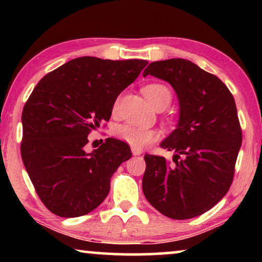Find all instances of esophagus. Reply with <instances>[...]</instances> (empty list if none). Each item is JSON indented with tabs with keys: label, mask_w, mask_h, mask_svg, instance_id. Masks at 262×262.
Masks as SVG:
<instances>
[{
	"label": "esophagus",
	"mask_w": 262,
	"mask_h": 262,
	"mask_svg": "<svg viewBox=\"0 0 262 262\" xmlns=\"http://www.w3.org/2000/svg\"><path fill=\"white\" fill-rule=\"evenodd\" d=\"M131 151H132V154H134L135 156H138V155H141V154L143 152L141 149H138V148H135V146H131Z\"/></svg>",
	"instance_id": "34e87169"
}]
</instances>
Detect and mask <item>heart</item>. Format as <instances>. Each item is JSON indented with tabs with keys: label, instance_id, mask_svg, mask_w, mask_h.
<instances>
[{
	"label": "heart",
	"instance_id": "b5f03b06",
	"mask_svg": "<svg viewBox=\"0 0 262 262\" xmlns=\"http://www.w3.org/2000/svg\"><path fill=\"white\" fill-rule=\"evenodd\" d=\"M143 94L148 99V101L154 107L159 105L168 106L170 102L171 94L170 91L166 85L159 83H151L145 85L143 88ZM117 108V103L114 105V110ZM114 134L120 141L127 143L128 145L135 146V148H144L150 143L155 142L159 138V132L155 128L138 126V125L132 124H123L116 127Z\"/></svg>",
	"mask_w": 262,
	"mask_h": 262
}]
</instances>
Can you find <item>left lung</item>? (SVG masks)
Masks as SVG:
<instances>
[{"label":"left lung","instance_id":"8db88e82","mask_svg":"<svg viewBox=\"0 0 262 262\" xmlns=\"http://www.w3.org/2000/svg\"><path fill=\"white\" fill-rule=\"evenodd\" d=\"M146 75L173 87L179 120L160 144L175 152L174 163L145 154L143 193L173 220L200 216L227 194L234 178L242 143L234 96L217 76L187 59L152 62L143 73Z\"/></svg>","mask_w":262,"mask_h":262}]
</instances>
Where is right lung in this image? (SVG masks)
Returning <instances> with one entry per match:
<instances>
[{"label": "right lung", "instance_id": "obj_1", "mask_svg": "<svg viewBox=\"0 0 262 262\" xmlns=\"http://www.w3.org/2000/svg\"><path fill=\"white\" fill-rule=\"evenodd\" d=\"M148 62L78 57L45 75L23 111L21 156L39 198L52 213L87 214L108 194L111 178L132 156L130 146L106 138L83 149L88 135L108 121L118 95Z\"/></svg>", "mask_w": 262, "mask_h": 262}]
</instances>
